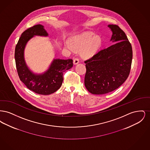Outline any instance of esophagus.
<instances>
[{
  "mask_svg": "<svg viewBox=\"0 0 150 150\" xmlns=\"http://www.w3.org/2000/svg\"><path fill=\"white\" fill-rule=\"evenodd\" d=\"M73 63L74 64H78V63H79V59L78 58H74V61H73Z\"/></svg>",
  "mask_w": 150,
  "mask_h": 150,
  "instance_id": "obj_1",
  "label": "esophagus"
}]
</instances>
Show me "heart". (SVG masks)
Wrapping results in <instances>:
<instances>
[{"instance_id":"b5f03b06","label":"heart","mask_w":150,"mask_h":150,"mask_svg":"<svg viewBox=\"0 0 150 150\" xmlns=\"http://www.w3.org/2000/svg\"><path fill=\"white\" fill-rule=\"evenodd\" d=\"M102 44L100 37L95 35L93 32L87 31L72 39L71 43L67 42V47L74 50V49L81 50V54L84 57H91L100 48Z\"/></svg>"}]
</instances>
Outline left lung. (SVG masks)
I'll return each mask as SVG.
<instances>
[{
	"label": "left lung",
	"mask_w": 150,
	"mask_h": 150,
	"mask_svg": "<svg viewBox=\"0 0 150 150\" xmlns=\"http://www.w3.org/2000/svg\"><path fill=\"white\" fill-rule=\"evenodd\" d=\"M112 31L111 40L116 42L84 61L86 88L94 94L114 91L128 78L133 51L125 33L116 25L108 26Z\"/></svg>",
	"instance_id": "left-lung-1"
}]
</instances>
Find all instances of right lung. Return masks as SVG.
Wrapping results in <instances>:
<instances>
[{
  "instance_id": "obj_1",
  "label": "right lung",
  "mask_w": 150,
  "mask_h": 150,
  "mask_svg": "<svg viewBox=\"0 0 150 150\" xmlns=\"http://www.w3.org/2000/svg\"><path fill=\"white\" fill-rule=\"evenodd\" d=\"M34 35L48 36V34L44 26L40 24L22 33L15 48L16 69L20 80L28 89L39 94L49 95L56 92L61 86L64 80L63 73L71 68L73 61L72 59H56L44 74H33L25 64L23 51L27 42Z\"/></svg>"
}]
</instances>
